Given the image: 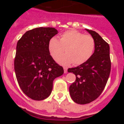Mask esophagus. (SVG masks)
Masks as SVG:
<instances>
[{"label":"esophagus","mask_w":124,"mask_h":124,"mask_svg":"<svg viewBox=\"0 0 124 124\" xmlns=\"http://www.w3.org/2000/svg\"><path fill=\"white\" fill-rule=\"evenodd\" d=\"M64 73H68V68L66 67H64Z\"/></svg>","instance_id":"obj_1"}]
</instances>
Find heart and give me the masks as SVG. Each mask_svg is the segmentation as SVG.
Returning a JSON list of instances; mask_svg holds the SVG:
<instances>
[{
    "mask_svg": "<svg viewBox=\"0 0 124 124\" xmlns=\"http://www.w3.org/2000/svg\"><path fill=\"white\" fill-rule=\"evenodd\" d=\"M95 48L96 42L93 36L84 35L74 30L64 31L60 36V40L52 37L48 45L49 53L54 60L65 49L67 53L57 59L58 63L63 65L71 63L80 65L86 63L93 56Z\"/></svg>",
    "mask_w": 124,
    "mask_h": 124,
    "instance_id": "obj_1",
    "label": "heart"
}]
</instances>
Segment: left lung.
I'll list each match as a JSON object with an SVG mask.
<instances>
[{
    "label": "left lung",
    "mask_w": 124,
    "mask_h": 124,
    "mask_svg": "<svg viewBox=\"0 0 124 124\" xmlns=\"http://www.w3.org/2000/svg\"><path fill=\"white\" fill-rule=\"evenodd\" d=\"M94 38L96 48L89 60L77 67L69 68L76 75L75 81L70 86L73 101L86 104L96 100L105 88L111 69L109 44L96 31L86 29Z\"/></svg>",
    "instance_id": "obj_1"
}]
</instances>
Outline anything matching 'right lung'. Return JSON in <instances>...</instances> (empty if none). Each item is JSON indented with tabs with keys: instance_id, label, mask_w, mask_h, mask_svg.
I'll use <instances>...</instances> for the list:
<instances>
[{
	"instance_id": "right-lung-1",
	"label": "right lung",
	"mask_w": 124,
	"mask_h": 124,
	"mask_svg": "<svg viewBox=\"0 0 124 124\" xmlns=\"http://www.w3.org/2000/svg\"><path fill=\"white\" fill-rule=\"evenodd\" d=\"M58 33L52 27L28 30L17 42L14 70L20 87L31 99L41 101L51 94L54 79L64 73L49 53V40Z\"/></svg>"
}]
</instances>
